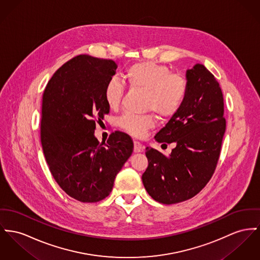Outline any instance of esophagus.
<instances>
[{
  "instance_id": "esophagus-1",
  "label": "esophagus",
  "mask_w": 260,
  "mask_h": 260,
  "mask_svg": "<svg viewBox=\"0 0 260 260\" xmlns=\"http://www.w3.org/2000/svg\"><path fill=\"white\" fill-rule=\"evenodd\" d=\"M143 151H144L143 145L138 141H134V152L135 153H141Z\"/></svg>"
}]
</instances>
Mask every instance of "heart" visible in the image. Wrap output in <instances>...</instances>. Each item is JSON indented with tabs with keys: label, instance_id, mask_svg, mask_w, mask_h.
<instances>
[{
	"label": "heart",
	"instance_id": "b5f03b06",
	"mask_svg": "<svg viewBox=\"0 0 260 260\" xmlns=\"http://www.w3.org/2000/svg\"><path fill=\"white\" fill-rule=\"evenodd\" d=\"M124 79L129 87L146 90L145 108L153 109L160 118L175 115L184 104L188 91L187 81L183 76L173 74L169 67L151 61L131 65L125 71ZM124 89L123 83L117 79H110L106 83L104 99L109 109L119 107ZM117 125L135 137H143L155 126V118L152 114L124 113L118 118Z\"/></svg>",
	"mask_w": 260,
	"mask_h": 260
}]
</instances>
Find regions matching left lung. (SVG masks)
<instances>
[{
  "label": "left lung",
  "mask_w": 260,
  "mask_h": 260,
  "mask_svg": "<svg viewBox=\"0 0 260 260\" xmlns=\"http://www.w3.org/2000/svg\"><path fill=\"white\" fill-rule=\"evenodd\" d=\"M188 91L179 111L156 133L158 143H174L166 156L146 148L149 166L142 175L149 195L175 204L202 190L215 172L225 131L224 98L219 83L204 65L186 71Z\"/></svg>",
  "instance_id": "8db88e82"
}]
</instances>
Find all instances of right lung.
<instances>
[{"mask_svg": "<svg viewBox=\"0 0 260 260\" xmlns=\"http://www.w3.org/2000/svg\"><path fill=\"white\" fill-rule=\"evenodd\" d=\"M116 69L112 60L79 55L54 73L43 92V154L59 186L80 202L107 197L133 152L132 140L123 132L115 131L106 143L94 136L95 122L109 113L104 87Z\"/></svg>", "mask_w": 260, "mask_h": 260, "instance_id": "1", "label": "right lung"}]
</instances>
